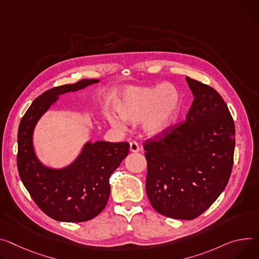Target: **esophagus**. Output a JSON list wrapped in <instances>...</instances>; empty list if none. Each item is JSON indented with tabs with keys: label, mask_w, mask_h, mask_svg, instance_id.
Instances as JSON below:
<instances>
[{
	"label": "esophagus",
	"mask_w": 259,
	"mask_h": 259,
	"mask_svg": "<svg viewBox=\"0 0 259 259\" xmlns=\"http://www.w3.org/2000/svg\"><path fill=\"white\" fill-rule=\"evenodd\" d=\"M130 151L133 153H137L140 151V148L136 142H131L130 143Z\"/></svg>",
	"instance_id": "obj_1"
}]
</instances>
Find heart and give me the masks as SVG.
<instances>
[{
    "instance_id": "heart-1",
    "label": "heart",
    "mask_w": 259,
    "mask_h": 259,
    "mask_svg": "<svg viewBox=\"0 0 259 259\" xmlns=\"http://www.w3.org/2000/svg\"><path fill=\"white\" fill-rule=\"evenodd\" d=\"M114 106L120 116L107 113V121L111 126L124 129L126 123H140L147 136L156 137L165 133L177 122L181 97L177 88L170 83L136 87L120 94Z\"/></svg>"
}]
</instances>
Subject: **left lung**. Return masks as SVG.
Returning <instances> with one entry per match:
<instances>
[{
	"instance_id": "1",
	"label": "left lung",
	"mask_w": 259,
	"mask_h": 259,
	"mask_svg": "<svg viewBox=\"0 0 259 259\" xmlns=\"http://www.w3.org/2000/svg\"><path fill=\"white\" fill-rule=\"evenodd\" d=\"M194 96L186 120L144 143L146 190L152 206L169 218L192 220L219 197L233 165L236 129L213 88L186 77Z\"/></svg>"
}]
</instances>
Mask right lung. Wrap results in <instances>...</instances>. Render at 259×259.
Wrapping results in <instances>:
<instances>
[{
    "label": "right lung",
    "instance_id": "add662e5",
    "mask_svg": "<svg viewBox=\"0 0 259 259\" xmlns=\"http://www.w3.org/2000/svg\"><path fill=\"white\" fill-rule=\"evenodd\" d=\"M98 81L81 79L44 92L33 101L18 127L16 159L20 180L43 213L57 221L83 222L99 215L109 197V178L129 153L126 142H89L76 160L62 169L44 166L35 155L33 132L41 115L59 95Z\"/></svg>",
    "mask_w": 259,
    "mask_h": 259
}]
</instances>
